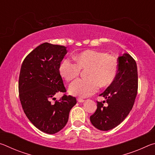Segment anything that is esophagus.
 <instances>
[{
    "mask_svg": "<svg viewBox=\"0 0 155 155\" xmlns=\"http://www.w3.org/2000/svg\"><path fill=\"white\" fill-rule=\"evenodd\" d=\"M77 101H78V102H79V103H83V102H85V100L81 98H78Z\"/></svg>",
    "mask_w": 155,
    "mask_h": 155,
    "instance_id": "obj_1",
    "label": "esophagus"
}]
</instances>
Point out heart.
Segmentation results:
<instances>
[{
	"label": "heart",
	"mask_w": 155,
	"mask_h": 155,
	"mask_svg": "<svg viewBox=\"0 0 155 155\" xmlns=\"http://www.w3.org/2000/svg\"><path fill=\"white\" fill-rule=\"evenodd\" d=\"M74 59L77 63L65 59L59 66L60 74L67 81L79 76L81 69H88L86 73L88 78L77 79L70 85L69 91L73 95L90 96L98 91L100 85L102 87L111 85L116 77L118 69L117 59L105 52L88 50Z\"/></svg>",
	"instance_id": "b5f03b06"
}]
</instances>
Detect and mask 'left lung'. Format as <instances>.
<instances>
[{
	"mask_svg": "<svg viewBox=\"0 0 155 155\" xmlns=\"http://www.w3.org/2000/svg\"><path fill=\"white\" fill-rule=\"evenodd\" d=\"M118 69L116 77L100 96L106 98L108 106L97 101V109L90 116V121L96 128L106 131L113 129L124 120L132 109L138 89L137 64L129 54L117 59Z\"/></svg>",
	"mask_w": 155,
	"mask_h": 155,
	"instance_id": "left-lung-1",
	"label": "left lung"
}]
</instances>
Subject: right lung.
Returning a JSON list of instances; mask_svg holds the SVG:
<instances>
[{"label":"right lung","mask_w":155,"mask_h":155,"mask_svg":"<svg viewBox=\"0 0 155 155\" xmlns=\"http://www.w3.org/2000/svg\"><path fill=\"white\" fill-rule=\"evenodd\" d=\"M67 47L45 42L25 57L19 76L18 91L23 111L31 123L48 134L59 132L67 124L70 110L77 99L67 96L59 66ZM64 96L52 104L54 94Z\"/></svg>","instance_id":"right-lung-1"}]
</instances>
